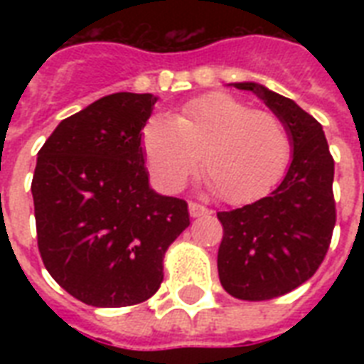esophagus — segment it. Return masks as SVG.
Returning <instances> with one entry per match:
<instances>
[{"label":"esophagus","instance_id":"esophagus-1","mask_svg":"<svg viewBox=\"0 0 364 364\" xmlns=\"http://www.w3.org/2000/svg\"><path fill=\"white\" fill-rule=\"evenodd\" d=\"M188 213H191V217H200V215H208L210 210H208L205 205L198 204V202H188Z\"/></svg>","mask_w":364,"mask_h":364}]
</instances>
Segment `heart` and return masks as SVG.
Here are the masks:
<instances>
[{
  "instance_id": "obj_1",
  "label": "heart",
  "mask_w": 364,
  "mask_h": 364,
  "mask_svg": "<svg viewBox=\"0 0 364 364\" xmlns=\"http://www.w3.org/2000/svg\"><path fill=\"white\" fill-rule=\"evenodd\" d=\"M141 147L160 188H183L204 154V170L219 196L228 204H245L282 179L293 145L277 115L213 92L187 102L173 119L151 117L143 126Z\"/></svg>"
}]
</instances>
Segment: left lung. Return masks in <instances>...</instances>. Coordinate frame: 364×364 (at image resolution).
<instances>
[{"label": "left lung", "instance_id": "obj_1", "mask_svg": "<svg viewBox=\"0 0 364 364\" xmlns=\"http://www.w3.org/2000/svg\"><path fill=\"white\" fill-rule=\"evenodd\" d=\"M234 87L264 100L285 122L294 147L279 187L253 204L217 213L223 289L234 299L260 302L291 293L321 266L336 225L334 159L321 124L293 100L255 82Z\"/></svg>", "mask_w": 364, "mask_h": 364}]
</instances>
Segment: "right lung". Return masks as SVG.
Segmentation results:
<instances>
[{
	"label": "right lung",
	"instance_id": "obj_1",
	"mask_svg": "<svg viewBox=\"0 0 364 364\" xmlns=\"http://www.w3.org/2000/svg\"><path fill=\"white\" fill-rule=\"evenodd\" d=\"M153 94L117 92L56 126L31 179L37 247L60 287L96 308L136 306L164 279L187 202L149 187L141 130Z\"/></svg>",
	"mask_w": 364,
	"mask_h": 364
}]
</instances>
